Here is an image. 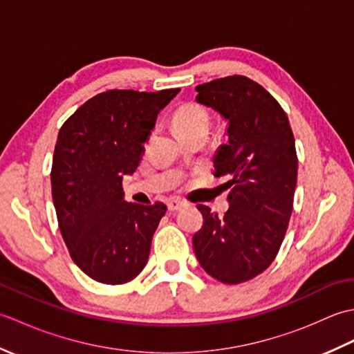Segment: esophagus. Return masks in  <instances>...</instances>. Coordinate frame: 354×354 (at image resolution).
Segmentation results:
<instances>
[{
	"label": "esophagus",
	"instance_id": "34e87169",
	"mask_svg": "<svg viewBox=\"0 0 354 354\" xmlns=\"http://www.w3.org/2000/svg\"><path fill=\"white\" fill-rule=\"evenodd\" d=\"M187 205V202L185 201H183V199H170L169 202H167V208H169V212H178V209H181L183 207H185Z\"/></svg>",
	"mask_w": 354,
	"mask_h": 354
}]
</instances>
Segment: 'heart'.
<instances>
[{"label": "heart", "instance_id": "b5f03b06", "mask_svg": "<svg viewBox=\"0 0 354 354\" xmlns=\"http://www.w3.org/2000/svg\"><path fill=\"white\" fill-rule=\"evenodd\" d=\"M209 124V114L205 106L198 102H187L181 104L173 115V126L178 133L207 131Z\"/></svg>", "mask_w": 354, "mask_h": 354}]
</instances>
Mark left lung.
<instances>
[{
	"label": "left lung",
	"mask_w": 354,
	"mask_h": 354,
	"mask_svg": "<svg viewBox=\"0 0 354 354\" xmlns=\"http://www.w3.org/2000/svg\"><path fill=\"white\" fill-rule=\"evenodd\" d=\"M196 100L228 120V142L214 158V176L227 178L223 216L198 205L204 225L194 254L208 275L225 284L257 277L277 257L288 230L298 158L289 118L272 95L246 76L196 86Z\"/></svg>",
	"instance_id": "obj_1"
}]
</instances>
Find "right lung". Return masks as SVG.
<instances>
[{
  "label": "right lung",
  "mask_w": 354,
  "mask_h": 354,
  "mask_svg": "<svg viewBox=\"0 0 354 354\" xmlns=\"http://www.w3.org/2000/svg\"><path fill=\"white\" fill-rule=\"evenodd\" d=\"M181 89H109L86 100L62 124L51 165L57 223L73 261L104 284H124L145 269L162 202L124 201L160 111Z\"/></svg>",
  "instance_id": "obj_1"
}]
</instances>
